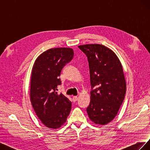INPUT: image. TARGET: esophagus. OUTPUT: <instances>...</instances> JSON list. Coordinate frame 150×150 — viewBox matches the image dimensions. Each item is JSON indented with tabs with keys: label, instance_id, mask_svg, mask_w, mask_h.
Masks as SVG:
<instances>
[{
	"label": "esophagus",
	"instance_id": "obj_1",
	"mask_svg": "<svg viewBox=\"0 0 150 150\" xmlns=\"http://www.w3.org/2000/svg\"><path fill=\"white\" fill-rule=\"evenodd\" d=\"M77 100H78V97H77V96L72 97V101H73L74 102H76Z\"/></svg>",
	"mask_w": 150,
	"mask_h": 150
}]
</instances>
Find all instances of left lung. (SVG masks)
I'll return each instance as SVG.
<instances>
[{"mask_svg":"<svg viewBox=\"0 0 150 150\" xmlns=\"http://www.w3.org/2000/svg\"><path fill=\"white\" fill-rule=\"evenodd\" d=\"M78 47L89 63L91 91L86 111L94 123L106 125L116 116L126 94L121 64L116 54L103 45L86 44Z\"/></svg>","mask_w":150,"mask_h":150,"instance_id":"obj_1","label":"left lung"}]
</instances>
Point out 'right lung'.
<instances>
[{"label": "right lung", "mask_w": 150, "mask_h": 150, "mask_svg": "<svg viewBox=\"0 0 150 150\" xmlns=\"http://www.w3.org/2000/svg\"><path fill=\"white\" fill-rule=\"evenodd\" d=\"M74 56L71 48L49 49L38 57L31 74L30 98L32 105L42 123L49 128H59L66 121L71 102L62 93L58 94L62 68Z\"/></svg>", "instance_id": "1"}]
</instances>
